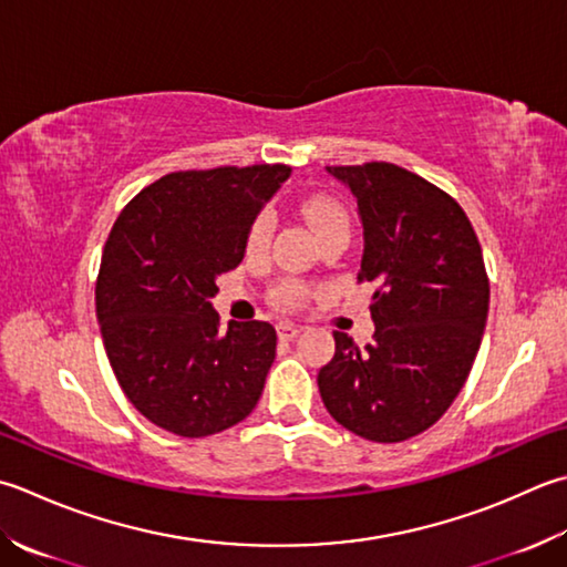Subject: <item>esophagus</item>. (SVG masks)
Wrapping results in <instances>:
<instances>
[{
    "label": "esophagus",
    "instance_id": "34e87169",
    "mask_svg": "<svg viewBox=\"0 0 567 567\" xmlns=\"http://www.w3.org/2000/svg\"><path fill=\"white\" fill-rule=\"evenodd\" d=\"M299 331H302V327H297V324H290V321H280V324H277V337L280 339H285V341H290V339H295Z\"/></svg>",
    "mask_w": 567,
    "mask_h": 567
}]
</instances>
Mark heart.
Masks as SVG:
<instances>
[{"instance_id":"1","label":"heart","mask_w":567,"mask_h":567,"mask_svg":"<svg viewBox=\"0 0 567 567\" xmlns=\"http://www.w3.org/2000/svg\"><path fill=\"white\" fill-rule=\"evenodd\" d=\"M302 210H305L309 224H312V228L317 230L319 238L327 236V233H331V230L349 228L347 208L329 196L309 198V202H305ZM272 228H275V218L270 210H262V214L255 216V220L250 224V230H248V243H246L248 252H260L265 246H268ZM309 295H312V290H309V285H305L302 280H280L272 287L270 299L275 307L295 309L302 305Z\"/></svg>"}]
</instances>
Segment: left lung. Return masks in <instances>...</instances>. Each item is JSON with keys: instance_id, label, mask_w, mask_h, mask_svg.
<instances>
[{"instance_id": "obj_1", "label": "left lung", "mask_w": 567, "mask_h": 567, "mask_svg": "<svg viewBox=\"0 0 567 567\" xmlns=\"http://www.w3.org/2000/svg\"><path fill=\"white\" fill-rule=\"evenodd\" d=\"M357 196L359 282L375 287L373 341L334 331L319 371L329 415L371 442H403L445 415L480 351L489 277L467 214L423 176L391 162L327 166Z\"/></svg>"}]
</instances>
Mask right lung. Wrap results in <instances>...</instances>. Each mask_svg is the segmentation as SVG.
I'll list each match as a JSON object with an SVG mask.
<instances>
[{"label": "right lung", "mask_w": 567, "mask_h": 567, "mask_svg": "<svg viewBox=\"0 0 567 567\" xmlns=\"http://www.w3.org/2000/svg\"><path fill=\"white\" fill-rule=\"evenodd\" d=\"M287 164L216 166L162 176L120 210L105 240L95 312L127 401L157 427L208 437L246 420L275 361L268 321L210 307L216 277L238 268L262 204Z\"/></svg>", "instance_id": "obj_1"}]
</instances>
